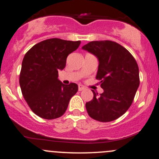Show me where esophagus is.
Returning <instances> with one entry per match:
<instances>
[{
  "mask_svg": "<svg viewBox=\"0 0 159 159\" xmlns=\"http://www.w3.org/2000/svg\"><path fill=\"white\" fill-rule=\"evenodd\" d=\"M84 89H85V87H84L83 85H81V84L78 85V90L79 91H82L83 90H84Z\"/></svg>",
  "mask_w": 159,
  "mask_h": 159,
  "instance_id": "esophagus-1",
  "label": "esophagus"
}]
</instances>
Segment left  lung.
Returning <instances> with one entry per match:
<instances>
[{
  "mask_svg": "<svg viewBox=\"0 0 159 159\" xmlns=\"http://www.w3.org/2000/svg\"><path fill=\"white\" fill-rule=\"evenodd\" d=\"M98 57L96 79L104 90L93 93L86 103L89 116L99 122H111L123 115L133 102L140 84L139 68L130 52L110 40L92 41L82 47Z\"/></svg>",
  "mask_w": 159,
  "mask_h": 159,
  "instance_id": "left-lung-1",
  "label": "left lung"
}]
</instances>
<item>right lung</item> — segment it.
Instances as JSON below:
<instances>
[{"instance_id":"1","label":"right lung","mask_w":159,"mask_h":159,"mask_svg":"<svg viewBox=\"0 0 159 159\" xmlns=\"http://www.w3.org/2000/svg\"><path fill=\"white\" fill-rule=\"evenodd\" d=\"M81 41L58 38L43 40L25 54L19 75V84L27 105L34 114L45 120L60 117L70 98L78 92L76 84H63L58 71L65 68L66 58Z\"/></svg>"}]
</instances>
